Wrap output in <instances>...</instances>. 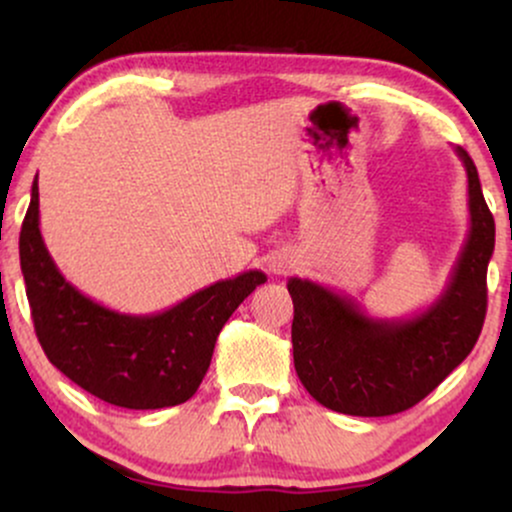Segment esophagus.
I'll return each instance as SVG.
<instances>
[{"label": "esophagus", "instance_id": "esophagus-1", "mask_svg": "<svg viewBox=\"0 0 512 512\" xmlns=\"http://www.w3.org/2000/svg\"><path fill=\"white\" fill-rule=\"evenodd\" d=\"M289 267H291V262H284V260H279V262H272V269H274L276 274H284L286 269H289Z\"/></svg>", "mask_w": 512, "mask_h": 512}]
</instances>
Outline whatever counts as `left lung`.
I'll use <instances>...</instances> for the list:
<instances>
[{"instance_id": "obj_1", "label": "left lung", "mask_w": 512, "mask_h": 512, "mask_svg": "<svg viewBox=\"0 0 512 512\" xmlns=\"http://www.w3.org/2000/svg\"><path fill=\"white\" fill-rule=\"evenodd\" d=\"M467 170L469 231L448 284L421 313L370 317L354 298L310 279H289L293 366L322 407L351 416H390L414 407L477 344L486 317V269L496 223L474 161L455 146Z\"/></svg>"}]
</instances>
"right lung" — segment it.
Instances as JSON below:
<instances>
[{
	"mask_svg": "<svg viewBox=\"0 0 512 512\" xmlns=\"http://www.w3.org/2000/svg\"><path fill=\"white\" fill-rule=\"evenodd\" d=\"M19 255L45 356L93 397L125 409L175 407L195 395L221 327L267 281L260 269H250L161 313L129 315L105 308L69 284L45 248L38 178L21 226Z\"/></svg>",
	"mask_w": 512,
	"mask_h": 512,
	"instance_id": "add662e5",
	"label": "right lung"
}]
</instances>
